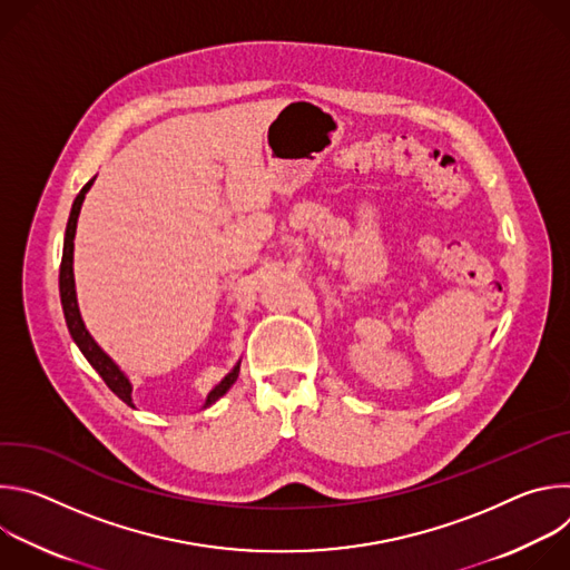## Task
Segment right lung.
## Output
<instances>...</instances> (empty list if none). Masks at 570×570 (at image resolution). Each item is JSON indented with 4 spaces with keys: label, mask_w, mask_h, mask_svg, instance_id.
Segmentation results:
<instances>
[{
    "label": "right lung",
    "mask_w": 570,
    "mask_h": 570,
    "mask_svg": "<svg viewBox=\"0 0 570 570\" xmlns=\"http://www.w3.org/2000/svg\"><path fill=\"white\" fill-rule=\"evenodd\" d=\"M97 176L80 189V194L76 196L71 212H69V220H67V229H65V243H62V264H60V302H62V313H65V322L67 330L76 343V347L80 350L88 358V363L99 372V376L106 381V385L124 401L128 403L130 409H135L132 401V383L126 376V372L99 347V343L92 338V334L88 332L83 317H80V308H78V299H76V282H73V236H76V223H78V214L80 207H83L86 194L90 191V187L95 185ZM238 370H240V361L207 392L203 409H209L212 403H216L238 379Z\"/></svg>",
    "instance_id": "right-lung-1"
}]
</instances>
